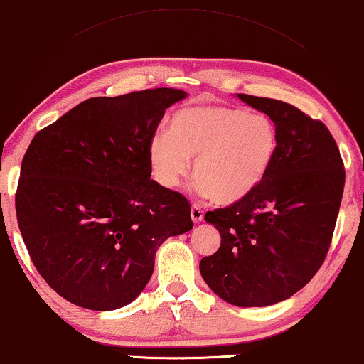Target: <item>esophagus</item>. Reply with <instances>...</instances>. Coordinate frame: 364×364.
<instances>
[{
  "label": "esophagus",
  "mask_w": 364,
  "mask_h": 364,
  "mask_svg": "<svg viewBox=\"0 0 364 364\" xmlns=\"http://www.w3.org/2000/svg\"><path fill=\"white\" fill-rule=\"evenodd\" d=\"M203 215H205V211L200 208V206L198 205H193L191 206V220L195 223H200L201 220H203Z\"/></svg>",
  "instance_id": "1"
}]
</instances>
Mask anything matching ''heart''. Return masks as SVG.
Returning a JSON list of instances; mask_svg holds the SVG:
<instances>
[{"label": "heart", "mask_w": 364, "mask_h": 364, "mask_svg": "<svg viewBox=\"0 0 364 364\" xmlns=\"http://www.w3.org/2000/svg\"><path fill=\"white\" fill-rule=\"evenodd\" d=\"M279 136L264 114L223 105L178 110L169 132L149 142V163L164 188H176L195 159V188L211 200L232 205L255 191L272 168Z\"/></svg>", "instance_id": "heart-1"}]
</instances>
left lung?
Masks as SVG:
<instances>
[{"instance_id":"obj_1","label":"left lung","mask_w":364,"mask_h":364,"mask_svg":"<svg viewBox=\"0 0 364 364\" xmlns=\"http://www.w3.org/2000/svg\"><path fill=\"white\" fill-rule=\"evenodd\" d=\"M277 129L272 168L255 191L206 211L222 243L200 262L216 296L238 307L277 304L301 291L328 254L344 190V164L329 129L282 100L237 94Z\"/></svg>"}]
</instances>
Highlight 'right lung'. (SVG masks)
<instances>
[{
  "mask_svg": "<svg viewBox=\"0 0 364 364\" xmlns=\"http://www.w3.org/2000/svg\"><path fill=\"white\" fill-rule=\"evenodd\" d=\"M185 90L92 97L38 131L21 161L16 218L58 296L114 311L142 292L166 238L193 228L191 206L151 179L149 142Z\"/></svg>",
  "mask_w": 364,
  "mask_h": 364,
  "instance_id": "right-lung-1",
  "label": "right lung"
}]
</instances>
